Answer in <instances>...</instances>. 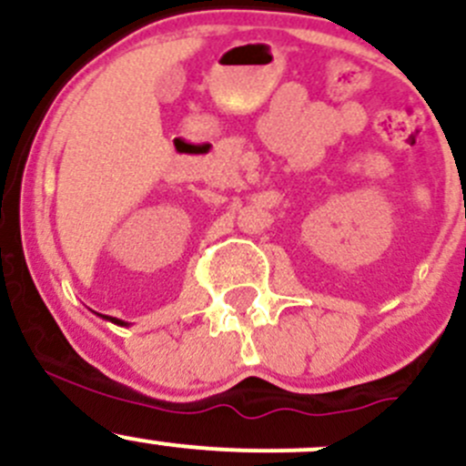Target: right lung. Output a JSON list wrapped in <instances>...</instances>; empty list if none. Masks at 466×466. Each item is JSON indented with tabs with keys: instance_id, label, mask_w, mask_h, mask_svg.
<instances>
[{
	"instance_id": "1",
	"label": "right lung",
	"mask_w": 466,
	"mask_h": 466,
	"mask_svg": "<svg viewBox=\"0 0 466 466\" xmlns=\"http://www.w3.org/2000/svg\"><path fill=\"white\" fill-rule=\"evenodd\" d=\"M107 320H112L115 324H121V327H126V322H121V320H116V318H107Z\"/></svg>"
}]
</instances>
